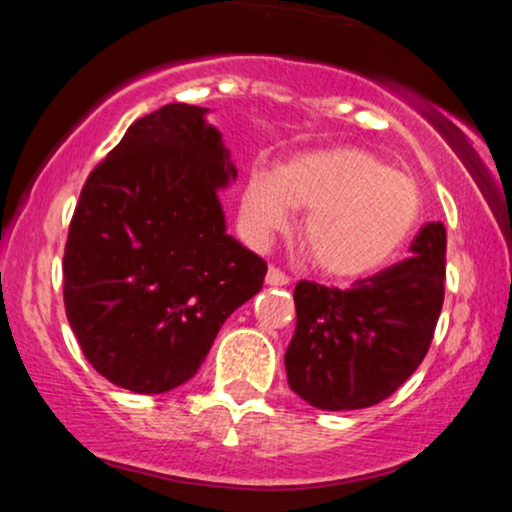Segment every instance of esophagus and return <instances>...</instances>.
<instances>
[{
	"instance_id": "1",
	"label": "esophagus",
	"mask_w": 512,
	"mask_h": 512,
	"mask_svg": "<svg viewBox=\"0 0 512 512\" xmlns=\"http://www.w3.org/2000/svg\"><path fill=\"white\" fill-rule=\"evenodd\" d=\"M264 281H267L269 286H286V284H289V276L281 272V269L269 267L267 269V276H264Z\"/></svg>"
}]
</instances>
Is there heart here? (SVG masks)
<instances>
[{
    "instance_id": "obj_1",
    "label": "heart",
    "mask_w": 512,
    "mask_h": 512,
    "mask_svg": "<svg viewBox=\"0 0 512 512\" xmlns=\"http://www.w3.org/2000/svg\"><path fill=\"white\" fill-rule=\"evenodd\" d=\"M293 209H308L301 238L315 267L334 279H358L409 243L424 216V195L380 156L334 146L296 154L276 173L250 175L240 197L245 238L260 248L289 226Z\"/></svg>"
}]
</instances>
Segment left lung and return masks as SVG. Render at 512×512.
<instances>
[{
	"instance_id": "8db88e82",
	"label": "left lung",
	"mask_w": 512,
	"mask_h": 512,
	"mask_svg": "<svg viewBox=\"0 0 512 512\" xmlns=\"http://www.w3.org/2000/svg\"><path fill=\"white\" fill-rule=\"evenodd\" d=\"M409 250L404 262L346 291L296 286V334L284 363L291 390L310 407H373L424 361L443 308V223H426Z\"/></svg>"
}]
</instances>
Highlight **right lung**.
I'll return each instance as SVG.
<instances>
[{
  "instance_id": "1",
  "label": "right lung",
  "mask_w": 512,
  "mask_h": 512,
  "mask_svg": "<svg viewBox=\"0 0 512 512\" xmlns=\"http://www.w3.org/2000/svg\"><path fill=\"white\" fill-rule=\"evenodd\" d=\"M209 108L163 105L88 175L64 248V308L81 351L117 387L187 383L267 264L226 233L238 178Z\"/></svg>"
}]
</instances>
